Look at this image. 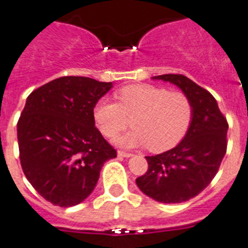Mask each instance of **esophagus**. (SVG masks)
<instances>
[{
    "instance_id": "34e87169",
    "label": "esophagus",
    "mask_w": 248,
    "mask_h": 248,
    "mask_svg": "<svg viewBox=\"0 0 248 248\" xmlns=\"http://www.w3.org/2000/svg\"><path fill=\"white\" fill-rule=\"evenodd\" d=\"M117 155L122 156V158H131V156H132V154H131V153H127V152H122V150H118Z\"/></svg>"
}]
</instances>
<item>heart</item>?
<instances>
[{
	"label": "heart",
	"instance_id": "b5f03b06",
	"mask_svg": "<svg viewBox=\"0 0 248 248\" xmlns=\"http://www.w3.org/2000/svg\"><path fill=\"white\" fill-rule=\"evenodd\" d=\"M118 103L100 99L93 116L107 138H114L130 124L134 130L114 142L124 148L148 146L154 153L167 152L182 141L192 121V103L186 94L150 84L124 86L116 94Z\"/></svg>",
	"mask_w": 248,
	"mask_h": 248
}]
</instances>
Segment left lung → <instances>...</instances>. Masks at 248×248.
<instances>
[{
  "label": "left lung",
  "mask_w": 248,
  "mask_h": 248,
  "mask_svg": "<svg viewBox=\"0 0 248 248\" xmlns=\"http://www.w3.org/2000/svg\"><path fill=\"white\" fill-rule=\"evenodd\" d=\"M178 86L192 103V121L176 148L148 160V172L136 178L142 194L163 204H178L199 195L214 178L227 150L228 124L208 90L177 74L154 76Z\"/></svg>",
  "instance_id": "obj_1"
}]
</instances>
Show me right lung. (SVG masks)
Instances as JSON below:
<instances>
[{
    "instance_id": "1",
    "label": "right lung",
    "mask_w": 248,
    "mask_h": 248,
    "mask_svg": "<svg viewBox=\"0 0 248 248\" xmlns=\"http://www.w3.org/2000/svg\"><path fill=\"white\" fill-rule=\"evenodd\" d=\"M112 82L63 76L34 90L17 122L20 162L40 196L75 206L96 186L104 163L117 153L95 127L98 100Z\"/></svg>"
}]
</instances>
